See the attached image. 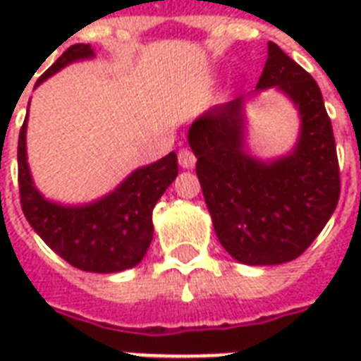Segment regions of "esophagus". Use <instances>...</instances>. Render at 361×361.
Here are the masks:
<instances>
[{
	"mask_svg": "<svg viewBox=\"0 0 361 361\" xmlns=\"http://www.w3.org/2000/svg\"><path fill=\"white\" fill-rule=\"evenodd\" d=\"M178 161H180L181 169H195V164H197L195 153H192L191 149H187V147L180 149V153H178Z\"/></svg>",
	"mask_w": 361,
	"mask_h": 361,
	"instance_id": "obj_1",
	"label": "esophagus"
}]
</instances>
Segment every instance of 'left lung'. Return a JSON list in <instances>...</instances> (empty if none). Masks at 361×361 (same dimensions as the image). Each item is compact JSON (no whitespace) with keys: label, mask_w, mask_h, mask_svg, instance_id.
<instances>
[{"label":"left lung","mask_w":361,"mask_h":361,"mask_svg":"<svg viewBox=\"0 0 361 361\" xmlns=\"http://www.w3.org/2000/svg\"><path fill=\"white\" fill-rule=\"evenodd\" d=\"M277 87L300 116L290 152L258 159L247 146L249 95L217 104L189 127L197 176L221 245L238 262L271 266L298 258L319 236L339 200V164L319 84L268 42L252 93Z\"/></svg>","instance_id":"8db88e82"}]
</instances>
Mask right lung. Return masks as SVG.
<instances>
[{"label": "right lung", "instance_id": "obj_1", "mask_svg": "<svg viewBox=\"0 0 361 361\" xmlns=\"http://www.w3.org/2000/svg\"><path fill=\"white\" fill-rule=\"evenodd\" d=\"M92 58L95 50L90 44H73L35 87L67 65ZM25 133L27 116L18 136V183L20 202L31 228L54 252L82 271L118 274L140 264L153 238V208L178 176L176 153L133 170L114 191L93 202L61 204L44 198L33 183Z\"/></svg>", "mask_w": 361, "mask_h": 361}]
</instances>
